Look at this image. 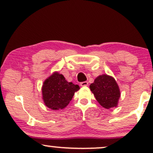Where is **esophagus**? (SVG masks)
Returning a JSON list of instances; mask_svg holds the SVG:
<instances>
[{
  "label": "esophagus",
  "mask_w": 153,
  "mask_h": 153,
  "mask_svg": "<svg viewBox=\"0 0 153 153\" xmlns=\"http://www.w3.org/2000/svg\"><path fill=\"white\" fill-rule=\"evenodd\" d=\"M88 85V83L87 81H83V82H81L80 83L81 86H87Z\"/></svg>",
  "instance_id": "34e87169"
}]
</instances>
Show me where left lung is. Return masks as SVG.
I'll return each mask as SVG.
<instances>
[{
  "mask_svg": "<svg viewBox=\"0 0 153 153\" xmlns=\"http://www.w3.org/2000/svg\"><path fill=\"white\" fill-rule=\"evenodd\" d=\"M90 88L102 107L109 109L118 106L120 91L115 79L107 74H102L90 85Z\"/></svg>",
  "mask_w": 153,
  "mask_h": 153,
  "instance_id": "1",
  "label": "left lung"
}]
</instances>
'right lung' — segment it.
I'll return each mask as SVG.
<instances>
[{"instance_id": "1", "label": "right lung", "mask_w": 153, "mask_h": 153, "mask_svg": "<svg viewBox=\"0 0 153 153\" xmlns=\"http://www.w3.org/2000/svg\"><path fill=\"white\" fill-rule=\"evenodd\" d=\"M79 89L78 85L68 82L62 74L54 72L43 83L42 87L43 102L50 109H63L72 100L75 92Z\"/></svg>"}]
</instances>
